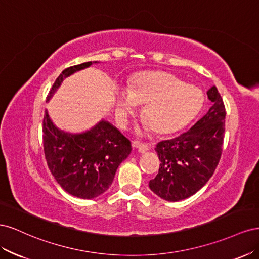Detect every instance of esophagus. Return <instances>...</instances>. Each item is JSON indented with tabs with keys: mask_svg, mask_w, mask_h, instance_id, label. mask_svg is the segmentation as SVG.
Returning <instances> with one entry per match:
<instances>
[{
	"mask_svg": "<svg viewBox=\"0 0 259 259\" xmlns=\"http://www.w3.org/2000/svg\"><path fill=\"white\" fill-rule=\"evenodd\" d=\"M133 146H134L135 148H138V151L140 153H145L146 151L149 150L148 145L143 144V143H139V142H134V143H133Z\"/></svg>",
	"mask_w": 259,
	"mask_h": 259,
	"instance_id": "esophagus-1",
	"label": "esophagus"
}]
</instances>
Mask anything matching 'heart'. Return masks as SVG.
Segmentation results:
<instances>
[{
	"mask_svg": "<svg viewBox=\"0 0 259 259\" xmlns=\"http://www.w3.org/2000/svg\"><path fill=\"white\" fill-rule=\"evenodd\" d=\"M144 104L145 126L150 125L154 132L164 134L189 122L201 109L203 95L199 89L168 73L144 75L130 90H117L116 111L121 122Z\"/></svg>",
	"mask_w": 259,
	"mask_h": 259,
	"instance_id": "1",
	"label": "heart"
}]
</instances>
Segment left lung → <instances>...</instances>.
I'll use <instances>...</instances> for the list:
<instances>
[{
  "label": "left lung",
  "instance_id": "1",
  "mask_svg": "<svg viewBox=\"0 0 259 259\" xmlns=\"http://www.w3.org/2000/svg\"><path fill=\"white\" fill-rule=\"evenodd\" d=\"M207 97L211 107L189 131L155 147L161 167L149 187L163 200L176 202L198 192L213 176L221 160L225 105L216 86L207 91Z\"/></svg>",
  "mask_w": 259,
  "mask_h": 259
}]
</instances>
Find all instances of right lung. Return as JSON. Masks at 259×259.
<instances>
[{
    "label": "right lung",
    "mask_w": 259,
    "mask_h": 259,
    "mask_svg": "<svg viewBox=\"0 0 259 259\" xmlns=\"http://www.w3.org/2000/svg\"><path fill=\"white\" fill-rule=\"evenodd\" d=\"M94 62L65 69L53 84L48 101L66 77ZM43 146L54 178L65 191L81 199H94L107 191L117 167L132 151L130 140L108 121L101 120L81 134H71L55 126L48 110L43 119Z\"/></svg>",
    "instance_id": "right-lung-1"
}]
</instances>
